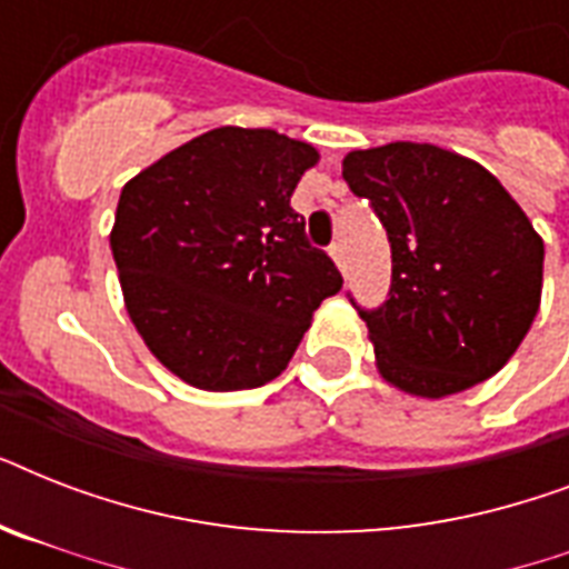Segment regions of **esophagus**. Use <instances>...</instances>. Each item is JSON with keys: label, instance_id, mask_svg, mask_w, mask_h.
<instances>
[{"label": "esophagus", "instance_id": "esophagus-1", "mask_svg": "<svg viewBox=\"0 0 569 569\" xmlns=\"http://www.w3.org/2000/svg\"><path fill=\"white\" fill-rule=\"evenodd\" d=\"M330 257H333V262L339 266V271H346L348 259H346V248H342V241H333V244H330Z\"/></svg>", "mask_w": 569, "mask_h": 569}]
</instances>
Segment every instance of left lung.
Segmentation results:
<instances>
[{
  "label": "left lung",
  "mask_w": 569,
  "mask_h": 569,
  "mask_svg": "<svg viewBox=\"0 0 569 569\" xmlns=\"http://www.w3.org/2000/svg\"><path fill=\"white\" fill-rule=\"evenodd\" d=\"M342 177L372 203L392 248L389 298L357 307L380 375L410 396L442 398L499 372L543 286V239L520 203L472 159L413 141L355 150Z\"/></svg>",
  "instance_id": "left-lung-1"
}]
</instances>
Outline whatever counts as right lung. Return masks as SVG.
<instances>
[{
    "mask_svg": "<svg viewBox=\"0 0 569 569\" xmlns=\"http://www.w3.org/2000/svg\"><path fill=\"white\" fill-rule=\"evenodd\" d=\"M316 147L274 129L191 138L120 191L111 253L156 360L209 392L253 389L292 360L312 312L342 289L289 200Z\"/></svg>",
    "mask_w": 569,
    "mask_h": 569,
    "instance_id": "1",
    "label": "right lung"
}]
</instances>
